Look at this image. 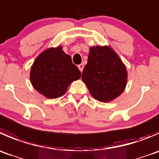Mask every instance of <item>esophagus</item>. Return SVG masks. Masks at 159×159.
Listing matches in <instances>:
<instances>
[{"label": "esophagus", "instance_id": "1", "mask_svg": "<svg viewBox=\"0 0 159 159\" xmlns=\"http://www.w3.org/2000/svg\"><path fill=\"white\" fill-rule=\"evenodd\" d=\"M78 68H79L80 71L82 72L83 71V69H84V65H83L82 64H79V65H78Z\"/></svg>", "mask_w": 159, "mask_h": 159}]
</instances>
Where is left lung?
Masks as SVG:
<instances>
[{"instance_id": "8db88e82", "label": "left lung", "mask_w": 159, "mask_h": 159, "mask_svg": "<svg viewBox=\"0 0 159 159\" xmlns=\"http://www.w3.org/2000/svg\"><path fill=\"white\" fill-rule=\"evenodd\" d=\"M91 95L108 102L120 95L127 81V70L117 53L108 46L90 47L81 76Z\"/></svg>"}]
</instances>
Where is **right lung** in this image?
<instances>
[{
    "label": "right lung",
    "mask_w": 159,
    "mask_h": 159,
    "mask_svg": "<svg viewBox=\"0 0 159 159\" xmlns=\"http://www.w3.org/2000/svg\"><path fill=\"white\" fill-rule=\"evenodd\" d=\"M81 75L71 57L59 46L47 49L37 57L31 67L30 81L37 92L48 98H56L64 95L70 83Z\"/></svg>",
    "instance_id": "1"
}]
</instances>
